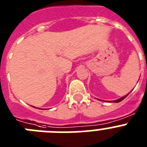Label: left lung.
<instances>
[{
	"label": "left lung",
	"mask_w": 147,
	"mask_h": 147,
	"mask_svg": "<svg viewBox=\"0 0 147 147\" xmlns=\"http://www.w3.org/2000/svg\"><path fill=\"white\" fill-rule=\"evenodd\" d=\"M128 95H129V94H127L126 96H124L122 97V98H119V99H117V100L113 101V102H121V101H123V99H124V98H125V97L127 96H128Z\"/></svg>",
	"instance_id": "8db88e82"
}]
</instances>
